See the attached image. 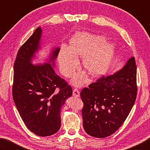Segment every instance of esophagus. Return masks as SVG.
<instances>
[{
	"instance_id": "34e87169",
	"label": "esophagus",
	"mask_w": 150,
	"mask_h": 150,
	"mask_svg": "<svg viewBox=\"0 0 150 150\" xmlns=\"http://www.w3.org/2000/svg\"><path fill=\"white\" fill-rule=\"evenodd\" d=\"M73 96H74L76 97H80V91L77 88H74L73 89Z\"/></svg>"
}]
</instances>
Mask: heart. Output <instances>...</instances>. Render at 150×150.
I'll list each match as a JSON object with an SVG mask.
<instances>
[{
	"mask_svg": "<svg viewBox=\"0 0 150 150\" xmlns=\"http://www.w3.org/2000/svg\"><path fill=\"white\" fill-rule=\"evenodd\" d=\"M105 41L103 36H95L86 33H79L70 39V47H63L58 55L61 74L70 78L79 67L78 57H83V65L89 74L93 77L104 74L112 60L114 47ZM85 76L79 74L74 79L76 86L83 84Z\"/></svg>",
	"mask_w": 150,
	"mask_h": 150,
	"instance_id": "heart-1",
	"label": "heart"
}]
</instances>
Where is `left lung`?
I'll list each match as a JSON object with an SVG mask.
<instances>
[{"label": "left lung", "mask_w": 150, "mask_h": 150, "mask_svg": "<svg viewBox=\"0 0 150 150\" xmlns=\"http://www.w3.org/2000/svg\"><path fill=\"white\" fill-rule=\"evenodd\" d=\"M134 57L114 75L98 78L80 92L84 130L90 136L105 138L122 125L137 95Z\"/></svg>", "instance_id": "8db88e82"}]
</instances>
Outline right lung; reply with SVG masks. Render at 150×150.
Here are the masks:
<instances>
[{
    "label": "right lung",
    "instance_id": "obj_1",
    "mask_svg": "<svg viewBox=\"0 0 150 150\" xmlns=\"http://www.w3.org/2000/svg\"><path fill=\"white\" fill-rule=\"evenodd\" d=\"M41 33L39 27L19 47L13 65L12 96L27 127L38 136L47 137L60 129L62 106L71 97L72 88L55 74L52 64H31ZM59 52V48L53 52L50 59L52 63Z\"/></svg>",
    "mask_w": 150,
    "mask_h": 150
}]
</instances>
